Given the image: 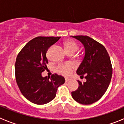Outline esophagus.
<instances>
[{
    "instance_id": "1",
    "label": "esophagus",
    "mask_w": 124,
    "mask_h": 124,
    "mask_svg": "<svg viewBox=\"0 0 124 124\" xmlns=\"http://www.w3.org/2000/svg\"><path fill=\"white\" fill-rule=\"evenodd\" d=\"M65 82H68L70 80V79H68V78H65Z\"/></svg>"
}]
</instances>
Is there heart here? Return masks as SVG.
Here are the masks:
<instances>
[{"mask_svg":"<svg viewBox=\"0 0 124 124\" xmlns=\"http://www.w3.org/2000/svg\"><path fill=\"white\" fill-rule=\"evenodd\" d=\"M64 46L67 54H74L78 50V45L74 41L71 40H67L64 42ZM72 66L70 64L60 65L57 67V71L59 74L68 76L71 71Z\"/></svg>","mask_w":124,"mask_h":124,"instance_id":"obj_1","label":"heart"}]
</instances>
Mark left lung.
Segmentation results:
<instances>
[{"label": "left lung", "mask_w": 124, "mask_h": 124, "mask_svg": "<svg viewBox=\"0 0 124 124\" xmlns=\"http://www.w3.org/2000/svg\"><path fill=\"white\" fill-rule=\"evenodd\" d=\"M82 44L85 55L76 73L86 81L79 83L78 88L72 91L74 101L83 105L98 101L107 90L112 76L111 61L105 48L86 36H71Z\"/></svg>", "instance_id": "8db88e82"}]
</instances>
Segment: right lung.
Instances as JSON below:
<instances>
[{
  "instance_id": "1",
  "label": "right lung",
  "mask_w": 124,
  "mask_h": 124,
  "mask_svg": "<svg viewBox=\"0 0 124 124\" xmlns=\"http://www.w3.org/2000/svg\"><path fill=\"white\" fill-rule=\"evenodd\" d=\"M61 37H37L25 45L17 56L15 75L22 94L29 101L38 105L47 104L54 99L57 88L65 78L57 74L51 78L42 76L47 68L46 53Z\"/></svg>"
}]
</instances>
